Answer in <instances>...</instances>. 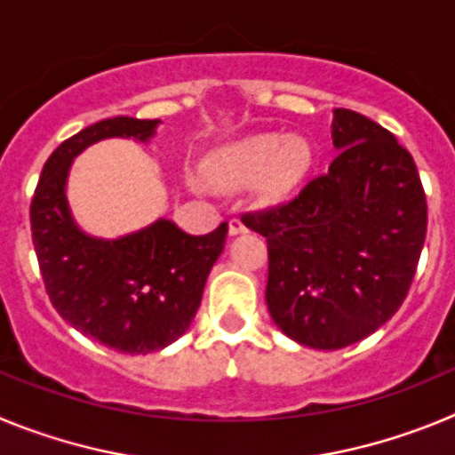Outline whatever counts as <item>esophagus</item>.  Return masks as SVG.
<instances>
[{"mask_svg": "<svg viewBox=\"0 0 455 455\" xmlns=\"http://www.w3.org/2000/svg\"><path fill=\"white\" fill-rule=\"evenodd\" d=\"M228 228H230V236L243 235V232L248 230L246 223H243V220H241V219H230V225H228Z\"/></svg>", "mask_w": 455, "mask_h": 455, "instance_id": "34e87169", "label": "esophagus"}]
</instances>
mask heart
Returning a JSON list of instances; mask_svg holds the SVG:
<instances>
[{"label":"heart","mask_w":455,"mask_h":455,"mask_svg":"<svg viewBox=\"0 0 455 455\" xmlns=\"http://www.w3.org/2000/svg\"><path fill=\"white\" fill-rule=\"evenodd\" d=\"M312 150L300 136L257 134L216 152L207 162V180L216 188H243L255 182L257 198L277 203L303 182Z\"/></svg>","instance_id":"obj_1"}]
</instances>
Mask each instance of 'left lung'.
I'll return each mask as SVG.
<instances>
[{
	"instance_id": "8db88e82",
	"label": "left lung",
	"mask_w": 455,
	"mask_h": 455,
	"mask_svg": "<svg viewBox=\"0 0 455 455\" xmlns=\"http://www.w3.org/2000/svg\"><path fill=\"white\" fill-rule=\"evenodd\" d=\"M337 156L283 207L243 216L267 236V305L289 339L337 351L387 323L408 296L426 239L415 162L367 116L335 108Z\"/></svg>"
}]
</instances>
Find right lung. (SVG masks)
Returning a JSON list of instances; mask_svg holds the SVG:
<instances>
[{"label": "right lung", "mask_w": 455, "mask_h": 455, "mask_svg": "<svg viewBox=\"0 0 455 455\" xmlns=\"http://www.w3.org/2000/svg\"><path fill=\"white\" fill-rule=\"evenodd\" d=\"M159 123L118 116L70 136L43 166L31 200V235L52 305L72 328L127 355L162 351L188 331L223 252L228 223L196 236L156 219L116 239L92 236L72 216L68 178L92 143H148Z\"/></svg>", "instance_id": "add662e5"}]
</instances>
